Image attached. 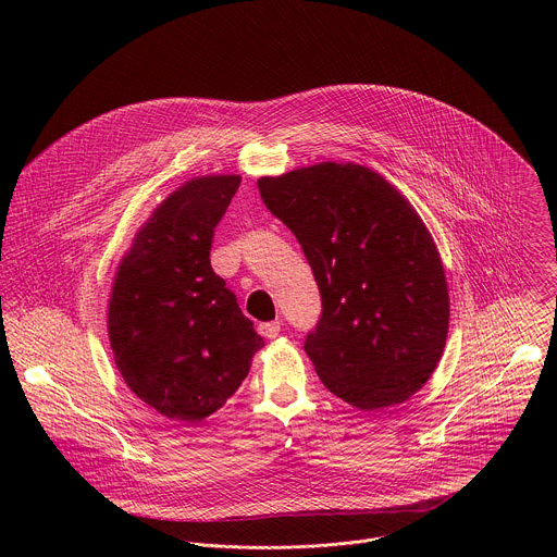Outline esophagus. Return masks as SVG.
<instances>
[{
	"mask_svg": "<svg viewBox=\"0 0 557 557\" xmlns=\"http://www.w3.org/2000/svg\"><path fill=\"white\" fill-rule=\"evenodd\" d=\"M281 321H265V323H259V334L265 336V338H276L278 332H281Z\"/></svg>",
	"mask_w": 557,
	"mask_h": 557,
	"instance_id": "obj_1",
	"label": "esophagus"
}]
</instances>
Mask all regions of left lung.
Here are the masks:
<instances>
[{"label": "left lung", "instance_id": "left-lung-1", "mask_svg": "<svg viewBox=\"0 0 557 557\" xmlns=\"http://www.w3.org/2000/svg\"><path fill=\"white\" fill-rule=\"evenodd\" d=\"M257 186L318 281L323 311L305 351L321 384L364 411L416 395L444 354L450 298L440 250L413 206L356 162L263 175Z\"/></svg>", "mask_w": 557, "mask_h": 557}]
</instances>
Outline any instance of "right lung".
Segmentation results:
<instances>
[{"mask_svg": "<svg viewBox=\"0 0 557 557\" xmlns=\"http://www.w3.org/2000/svg\"><path fill=\"white\" fill-rule=\"evenodd\" d=\"M239 175H199L166 195L115 268L107 332L126 386L160 416L197 424L219 411L263 347L212 270L214 230Z\"/></svg>", "mask_w": 557, "mask_h": 557, "instance_id": "obj_1", "label": "right lung"}]
</instances>
